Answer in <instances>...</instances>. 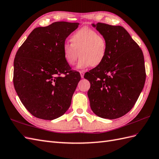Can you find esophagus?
I'll use <instances>...</instances> for the list:
<instances>
[{"label": "esophagus", "mask_w": 159, "mask_h": 159, "mask_svg": "<svg viewBox=\"0 0 159 159\" xmlns=\"http://www.w3.org/2000/svg\"><path fill=\"white\" fill-rule=\"evenodd\" d=\"M80 75L81 78H83V77H84V72L83 71H80Z\"/></svg>", "instance_id": "esophagus-1"}]
</instances>
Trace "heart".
Instances as JSON below:
<instances>
[{"mask_svg":"<svg viewBox=\"0 0 159 159\" xmlns=\"http://www.w3.org/2000/svg\"><path fill=\"white\" fill-rule=\"evenodd\" d=\"M71 44L66 43L62 47V55L65 61L73 66L78 58V69L89 66L96 67L104 61L108 51L106 40L89 27H83L73 33L70 39Z\"/></svg>","mask_w":159,"mask_h":159,"instance_id":"heart-1","label":"heart"}]
</instances>
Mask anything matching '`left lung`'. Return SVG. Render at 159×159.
<instances>
[{
  "label": "left lung",
  "instance_id": "obj_1",
  "mask_svg": "<svg viewBox=\"0 0 159 159\" xmlns=\"http://www.w3.org/2000/svg\"><path fill=\"white\" fill-rule=\"evenodd\" d=\"M107 41L104 61L84 78L89 81L87 92L91 108L103 119L124 116L137 102L146 80L142 49L120 25L92 24Z\"/></svg>",
  "mask_w": 159,
  "mask_h": 159
}]
</instances>
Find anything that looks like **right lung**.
Instances as JSON below:
<instances>
[{
    "mask_svg": "<svg viewBox=\"0 0 159 159\" xmlns=\"http://www.w3.org/2000/svg\"><path fill=\"white\" fill-rule=\"evenodd\" d=\"M79 25L57 21L36 28L16 55L15 89L25 108L36 118L55 119L70 106L80 75L65 61L62 47Z\"/></svg>",
    "mask_w": 159,
    "mask_h": 159,
    "instance_id": "1",
    "label": "right lung"
}]
</instances>
